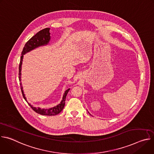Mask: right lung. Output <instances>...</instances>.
<instances>
[{"mask_svg": "<svg viewBox=\"0 0 154 154\" xmlns=\"http://www.w3.org/2000/svg\"><path fill=\"white\" fill-rule=\"evenodd\" d=\"M50 29L49 28H46L44 29L39 32H38L36 35H35L33 36H32L25 45L23 52H22L21 54V57H20V63L19 66V82L21 81V67H22V63H23V60L24 57V55H25L26 53L39 47V46H42L45 45H47L49 44V42L50 41L51 39V36H50V32H49ZM20 90L22 91V93H23V96L24 98V99L27 101L26 97H25V94L24 93L23 91V87L22 86V83H20ZM70 88L68 89L67 90H66L63 96V99L58 105L57 106H55L52 108H50L49 109H45V108H41L39 107L36 108L33 106L32 105H30L29 103V105L31 106V108L33 109V110L41 115H46V116H54L57 115L58 113H60L62 110L64 106L65 105V100H66V97L67 96V94L68 91H69Z\"/></svg>", "mask_w": 154, "mask_h": 154, "instance_id": "1", "label": "right lung"}]
</instances>
